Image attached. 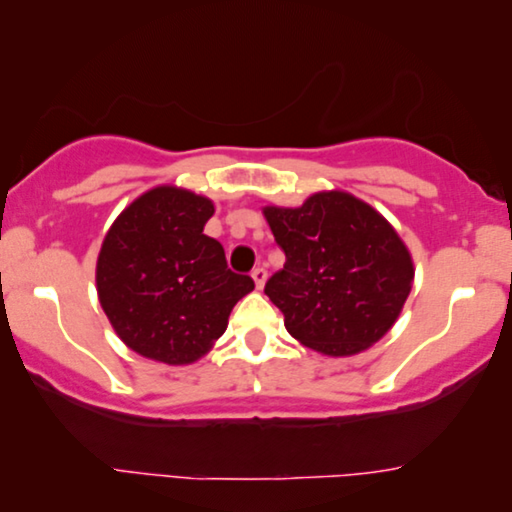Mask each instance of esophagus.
Instances as JSON below:
<instances>
[{"label":"esophagus","instance_id":"esophagus-1","mask_svg":"<svg viewBox=\"0 0 512 512\" xmlns=\"http://www.w3.org/2000/svg\"><path fill=\"white\" fill-rule=\"evenodd\" d=\"M252 281H255L257 291H262V288H264V283H267V269H264V267H257V269H252Z\"/></svg>","mask_w":512,"mask_h":512}]
</instances>
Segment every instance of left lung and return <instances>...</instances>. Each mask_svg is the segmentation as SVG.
<instances>
[{
    "label": "left lung",
    "mask_w": 512,
    "mask_h": 512,
    "mask_svg": "<svg viewBox=\"0 0 512 512\" xmlns=\"http://www.w3.org/2000/svg\"><path fill=\"white\" fill-rule=\"evenodd\" d=\"M286 264L264 286L288 334L324 355H355L396 324L412 288V257L396 229L350 193L264 207Z\"/></svg>",
    "instance_id": "left-lung-1"
}]
</instances>
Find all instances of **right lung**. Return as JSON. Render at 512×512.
Instances as JSON below:
<instances>
[{
  "label": "right lung",
  "instance_id": "add662e5",
  "mask_svg": "<svg viewBox=\"0 0 512 512\" xmlns=\"http://www.w3.org/2000/svg\"><path fill=\"white\" fill-rule=\"evenodd\" d=\"M212 200L159 186L133 200L104 236L97 295L128 348L164 365L200 360L255 288L233 274L219 240L205 236Z\"/></svg>",
  "mask_w": 512,
  "mask_h": 512
}]
</instances>
